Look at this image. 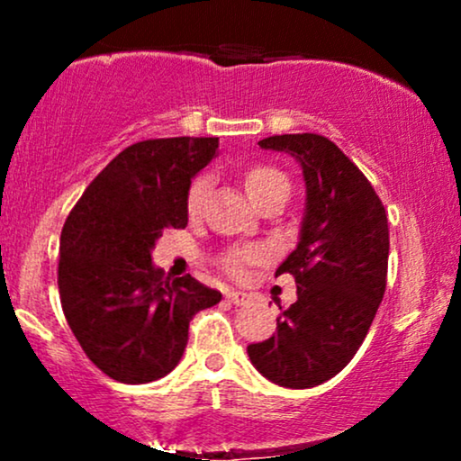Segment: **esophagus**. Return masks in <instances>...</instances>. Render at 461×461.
I'll list each match as a JSON object with an SVG mask.
<instances>
[{"label":"esophagus","instance_id":"1","mask_svg":"<svg viewBox=\"0 0 461 461\" xmlns=\"http://www.w3.org/2000/svg\"><path fill=\"white\" fill-rule=\"evenodd\" d=\"M227 301H231L234 305H245L249 303V294L240 293V290H230V293H227Z\"/></svg>","mask_w":461,"mask_h":461}]
</instances>
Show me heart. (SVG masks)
Instances as JSON below:
<instances>
[{
    "instance_id": "obj_1",
    "label": "heart",
    "mask_w": 461,
    "mask_h": 461,
    "mask_svg": "<svg viewBox=\"0 0 461 461\" xmlns=\"http://www.w3.org/2000/svg\"><path fill=\"white\" fill-rule=\"evenodd\" d=\"M245 188L249 193V197L253 201H260L268 194L275 193H284L288 197L290 193V182L285 177V173L279 171V168L268 167V164H256L245 173ZM210 190V176H199L190 184L188 194H186V210L190 216L199 214L201 208H203L205 194ZM262 260V251L258 247H242V249H234L225 256V268L230 273L240 275L245 264L251 262H260Z\"/></svg>"
}]
</instances>
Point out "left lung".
<instances>
[{"mask_svg": "<svg viewBox=\"0 0 461 461\" xmlns=\"http://www.w3.org/2000/svg\"><path fill=\"white\" fill-rule=\"evenodd\" d=\"M303 168L308 203L299 245L275 271L297 282L277 331L249 345L251 364L284 388H314L351 362L370 330L388 282V214L362 171L321 134L258 142Z\"/></svg>", "mask_w": 461, "mask_h": 461, "instance_id": "obj_1", "label": "left lung"}]
</instances>
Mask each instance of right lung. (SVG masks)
Instances as JSON below:
<instances>
[{
	"label": "right lung",
	"instance_id": "right-lung-1",
	"mask_svg": "<svg viewBox=\"0 0 461 461\" xmlns=\"http://www.w3.org/2000/svg\"><path fill=\"white\" fill-rule=\"evenodd\" d=\"M219 139H149L125 147L88 184L60 234L58 288L88 359L121 384H149L177 366L188 325L221 293L151 264L164 230L188 225L186 194Z\"/></svg>",
	"mask_w": 461,
	"mask_h": 461
}]
</instances>
